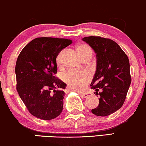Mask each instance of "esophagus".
<instances>
[{"label": "esophagus", "mask_w": 146, "mask_h": 146, "mask_svg": "<svg viewBox=\"0 0 146 146\" xmlns=\"http://www.w3.org/2000/svg\"><path fill=\"white\" fill-rule=\"evenodd\" d=\"M80 95H81V97L82 98H87V97L89 96V93H80Z\"/></svg>", "instance_id": "obj_1"}]
</instances>
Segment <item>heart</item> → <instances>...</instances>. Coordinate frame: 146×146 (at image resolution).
<instances>
[{
  "label": "heart",
  "instance_id": "heart-1",
  "mask_svg": "<svg viewBox=\"0 0 146 146\" xmlns=\"http://www.w3.org/2000/svg\"><path fill=\"white\" fill-rule=\"evenodd\" d=\"M77 51L82 59L87 57H91L93 50L89 44L86 43H80L76 46ZM64 51L59 52L56 57L57 66H60L62 63V57ZM64 81L67 83L70 89L75 91H84L87 84L89 83L91 76L87 71H74L69 70L63 74Z\"/></svg>",
  "mask_w": 146,
  "mask_h": 146
}]
</instances>
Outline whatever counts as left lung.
I'll use <instances>...</instances> for the list:
<instances>
[{"label": "left lung", "instance_id": "obj_1", "mask_svg": "<svg viewBox=\"0 0 146 146\" xmlns=\"http://www.w3.org/2000/svg\"><path fill=\"white\" fill-rule=\"evenodd\" d=\"M82 40L93 48L97 57L96 72L91 88L95 89L100 98L99 106L91 112L98 116H108L123 106L127 97L131 82L129 58L110 38L88 36Z\"/></svg>", "mask_w": 146, "mask_h": 146}]
</instances>
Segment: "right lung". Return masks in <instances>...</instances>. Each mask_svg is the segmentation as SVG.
Wrapping results in <instances>:
<instances>
[{"label":"right lung","mask_w":146,"mask_h":146,"mask_svg":"<svg viewBox=\"0 0 146 146\" xmlns=\"http://www.w3.org/2000/svg\"><path fill=\"white\" fill-rule=\"evenodd\" d=\"M72 40L40 37L21 50L15 65L17 93L34 116L51 120L62 113L66 84L55 76L56 57Z\"/></svg>","instance_id":"1"}]
</instances>
